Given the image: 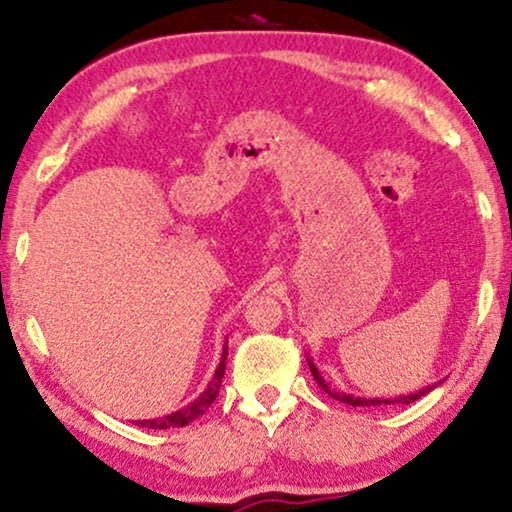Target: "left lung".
Wrapping results in <instances>:
<instances>
[{
    "label": "left lung",
    "mask_w": 512,
    "mask_h": 512,
    "mask_svg": "<svg viewBox=\"0 0 512 512\" xmlns=\"http://www.w3.org/2000/svg\"><path fill=\"white\" fill-rule=\"evenodd\" d=\"M310 370H312V377L314 380H317V384L321 389L326 391L328 396L331 398H335V401H340V403H347V405H354V408H363V405H394V403H401V405H410V403H415V401H419V398H422L424 394H429V391L433 389V387H429V389H424V391H417V394H410V396H398V398H359V396H349V394H342V391H335V389H331L328 387V384L321 380V375H319V370L312 366L310 363Z\"/></svg>",
    "instance_id": "left-lung-1"
}]
</instances>
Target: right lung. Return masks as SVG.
Returning a JSON list of instances; mask_svg holds the SVG:
<instances>
[{"label":"right lung","mask_w":512,"mask_h":512,"mask_svg":"<svg viewBox=\"0 0 512 512\" xmlns=\"http://www.w3.org/2000/svg\"><path fill=\"white\" fill-rule=\"evenodd\" d=\"M226 356H228V352H226V349H223V359L219 363V368H216V373L212 377V382H209L207 391H202V394L195 398L191 405H186L184 410L172 412V415H167V417L149 419V422H137V424L139 426H149V429H170V426H186V424H191L193 419H198V417L205 415L209 405L214 403V398L219 396L221 377H223V373H226Z\"/></svg>","instance_id":"add662e5"}]
</instances>
